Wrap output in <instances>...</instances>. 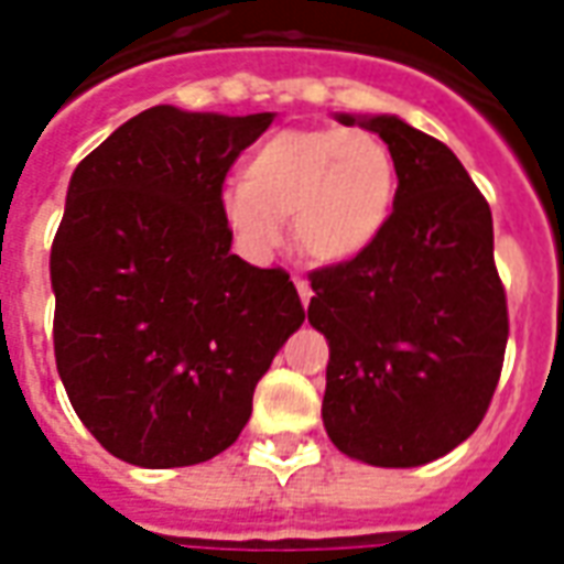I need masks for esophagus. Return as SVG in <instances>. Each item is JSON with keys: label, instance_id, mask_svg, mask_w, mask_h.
Returning a JSON list of instances; mask_svg holds the SVG:
<instances>
[{"label": "esophagus", "instance_id": "1", "mask_svg": "<svg viewBox=\"0 0 564 564\" xmlns=\"http://www.w3.org/2000/svg\"><path fill=\"white\" fill-rule=\"evenodd\" d=\"M293 283H295V290H299V299H302V305H307V302H311V295H314L311 283H307L305 278H299V274L293 278Z\"/></svg>", "mask_w": 564, "mask_h": 564}]
</instances>
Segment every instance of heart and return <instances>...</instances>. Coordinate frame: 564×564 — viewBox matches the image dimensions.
Instances as JSON below:
<instances>
[{
  "instance_id": "heart-1",
  "label": "heart",
  "mask_w": 564,
  "mask_h": 564,
  "mask_svg": "<svg viewBox=\"0 0 564 564\" xmlns=\"http://www.w3.org/2000/svg\"><path fill=\"white\" fill-rule=\"evenodd\" d=\"M395 184L390 148L368 132L283 129L250 150L245 177L220 186V217L250 259H269L293 217L305 257L347 262L383 232Z\"/></svg>"
}]
</instances>
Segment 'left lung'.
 Returning a JSON list of instances; mask_svg holds the SVG:
<instances>
[{
  "label": "left lung",
  "mask_w": 564,
  "mask_h": 564,
  "mask_svg": "<svg viewBox=\"0 0 564 564\" xmlns=\"http://www.w3.org/2000/svg\"><path fill=\"white\" fill-rule=\"evenodd\" d=\"M387 141L395 202L359 257L311 271L307 319L329 341L323 423L378 468L459 447L486 416L508 347L492 210L444 141L390 115H338Z\"/></svg>",
  "instance_id": "left-lung-1"
}]
</instances>
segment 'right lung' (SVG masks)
I'll list each match as a JSON object with an SVG mask.
<instances>
[{
	"label": "right lung",
	"mask_w": 564,
	"mask_h": 564,
	"mask_svg": "<svg viewBox=\"0 0 564 564\" xmlns=\"http://www.w3.org/2000/svg\"><path fill=\"white\" fill-rule=\"evenodd\" d=\"M274 115L156 105L72 174L51 247L54 356L111 456L181 468L232 447L305 307L283 269L235 257L220 186Z\"/></svg>",
	"instance_id": "right-lung-1"
}]
</instances>
